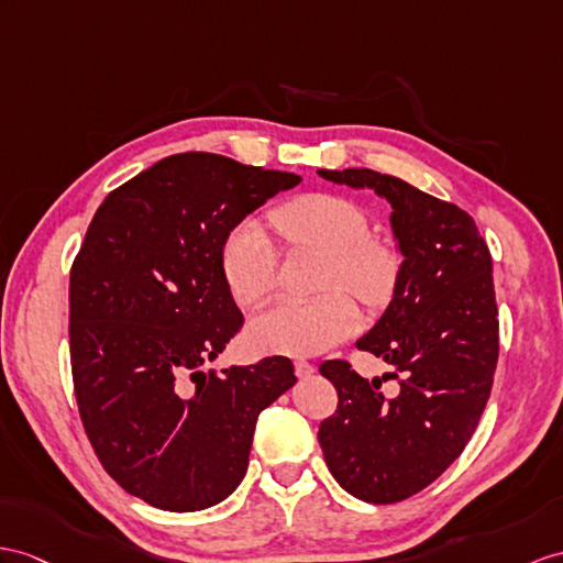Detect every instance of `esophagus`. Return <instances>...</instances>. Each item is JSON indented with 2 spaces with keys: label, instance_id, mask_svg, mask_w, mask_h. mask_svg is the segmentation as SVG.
<instances>
[{
  "label": "esophagus",
  "instance_id": "obj_1",
  "mask_svg": "<svg viewBox=\"0 0 563 563\" xmlns=\"http://www.w3.org/2000/svg\"><path fill=\"white\" fill-rule=\"evenodd\" d=\"M294 367H296V375H298V377H308V375L314 373V365L308 363V361H303V358H298V361L294 363Z\"/></svg>",
  "mask_w": 563,
  "mask_h": 563
}]
</instances>
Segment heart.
I'll return each instance as SVG.
<instances>
[{
  "instance_id": "obj_1",
  "label": "heart",
  "mask_w": 563,
  "mask_h": 563,
  "mask_svg": "<svg viewBox=\"0 0 563 563\" xmlns=\"http://www.w3.org/2000/svg\"><path fill=\"white\" fill-rule=\"evenodd\" d=\"M269 219L289 245L327 253L324 289L334 291L272 303L249 324L251 346L263 353L314 355L353 336L361 312L339 286L377 303L394 282V255L385 243L369 239L367 212L344 196L306 194L279 205ZM219 267L231 298L251 308L277 284L279 260L267 231L257 222H243L224 239Z\"/></svg>"
}]
</instances>
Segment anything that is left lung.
<instances>
[{"mask_svg": "<svg viewBox=\"0 0 563 563\" xmlns=\"http://www.w3.org/2000/svg\"><path fill=\"white\" fill-rule=\"evenodd\" d=\"M327 181L375 188L391 202L404 263L394 298L358 341L387 361V399L351 363L324 361L339 404L318 440L336 483L369 504H396L434 483L475 432L499 358L492 255L468 212L373 169H320Z\"/></svg>", "mask_w": 563, "mask_h": 563, "instance_id": "1", "label": "left lung"}]
</instances>
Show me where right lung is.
I'll use <instances>...</instances> for the list:
<instances>
[{
    "label": "right lung",
    "instance_id": "right-lung-1",
    "mask_svg": "<svg viewBox=\"0 0 563 563\" xmlns=\"http://www.w3.org/2000/svg\"><path fill=\"white\" fill-rule=\"evenodd\" d=\"M300 176L181 153L114 188L68 282L80 422L102 468L164 511L227 499L249 468L257 416L294 387V363L202 373L243 327L219 253L245 214Z\"/></svg>",
    "mask_w": 563,
    "mask_h": 563
}]
</instances>
